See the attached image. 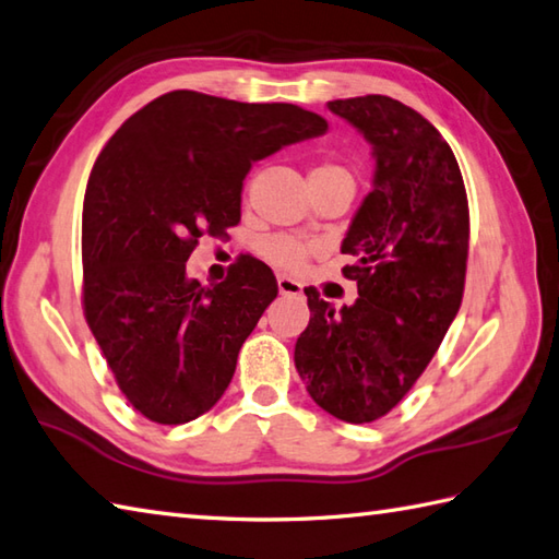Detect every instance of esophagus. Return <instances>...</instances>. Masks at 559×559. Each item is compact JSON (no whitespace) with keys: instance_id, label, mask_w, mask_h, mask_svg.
<instances>
[{"instance_id":"esophagus-1","label":"esophagus","mask_w":559,"mask_h":559,"mask_svg":"<svg viewBox=\"0 0 559 559\" xmlns=\"http://www.w3.org/2000/svg\"><path fill=\"white\" fill-rule=\"evenodd\" d=\"M278 293L281 295H300L302 286L290 276H278Z\"/></svg>"}]
</instances>
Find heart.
Here are the masks:
<instances>
[{
  "label": "heart",
  "instance_id": "obj_1",
  "mask_svg": "<svg viewBox=\"0 0 559 559\" xmlns=\"http://www.w3.org/2000/svg\"><path fill=\"white\" fill-rule=\"evenodd\" d=\"M310 179H342V181L354 183V174H352V169L344 167V164L324 159V162L314 164L310 171ZM259 254L264 257L271 266L295 271V269H300L305 261H308L310 247L300 242L298 237L273 235V237H266L264 242L259 245Z\"/></svg>",
  "mask_w": 559,
  "mask_h": 559
}]
</instances>
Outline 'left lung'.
<instances>
[{"label":"left lung","mask_w":559,"mask_h":559,"mask_svg":"<svg viewBox=\"0 0 559 559\" xmlns=\"http://www.w3.org/2000/svg\"><path fill=\"white\" fill-rule=\"evenodd\" d=\"M373 145L376 186L342 245L358 300L334 310L305 288L312 312L295 368L332 417L368 424L397 407L439 352L463 302L469 207L453 150L397 98L330 102Z\"/></svg>","instance_id":"left-lung-1"}]
</instances>
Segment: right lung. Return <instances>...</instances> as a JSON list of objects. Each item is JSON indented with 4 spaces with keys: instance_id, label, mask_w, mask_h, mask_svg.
Returning a JSON list of instances; mask_svg holds the SVG:
<instances>
[{
    "instance_id": "right-lung-1",
    "label": "right lung",
    "mask_w": 559,
    "mask_h": 559,
    "mask_svg": "<svg viewBox=\"0 0 559 559\" xmlns=\"http://www.w3.org/2000/svg\"><path fill=\"white\" fill-rule=\"evenodd\" d=\"M293 104H242L177 90L120 126L98 155L82 213L86 324L142 417L177 426L223 397L237 354L278 295L266 264L239 257L227 278L186 276L199 239L242 217L251 162L322 135Z\"/></svg>"
}]
</instances>
